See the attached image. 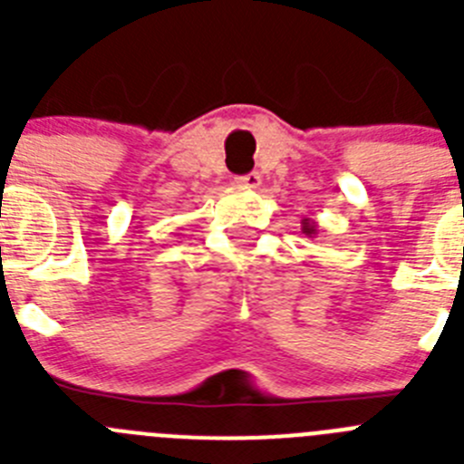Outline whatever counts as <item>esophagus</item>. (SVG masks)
Returning a JSON list of instances; mask_svg holds the SVG:
<instances>
[{
  "label": "esophagus",
  "instance_id": "obj_1",
  "mask_svg": "<svg viewBox=\"0 0 464 464\" xmlns=\"http://www.w3.org/2000/svg\"><path fill=\"white\" fill-rule=\"evenodd\" d=\"M237 186L241 188H260L262 183V176L257 171H251V174H244V176H237L235 179Z\"/></svg>",
  "mask_w": 464,
  "mask_h": 464
}]
</instances>
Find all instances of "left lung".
Listing matches in <instances>:
<instances>
[{
	"label": "left lung",
	"instance_id": "left-lung-1",
	"mask_svg": "<svg viewBox=\"0 0 464 464\" xmlns=\"http://www.w3.org/2000/svg\"><path fill=\"white\" fill-rule=\"evenodd\" d=\"M302 232H304L306 237H315L318 232H315V223L311 218H304L302 220Z\"/></svg>",
	"mask_w": 464,
	"mask_h": 464
}]
</instances>
